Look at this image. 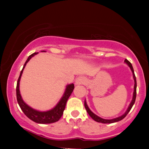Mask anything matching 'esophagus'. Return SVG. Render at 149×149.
I'll return each instance as SVG.
<instances>
[{
    "label": "esophagus",
    "mask_w": 149,
    "mask_h": 149,
    "mask_svg": "<svg viewBox=\"0 0 149 149\" xmlns=\"http://www.w3.org/2000/svg\"><path fill=\"white\" fill-rule=\"evenodd\" d=\"M85 79L83 77H79L76 79V82H75V84L76 85H81L83 84V83H85Z\"/></svg>",
    "instance_id": "esophagus-1"
}]
</instances>
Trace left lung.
Masks as SVG:
<instances>
[{
    "instance_id": "left-lung-1",
    "label": "left lung",
    "mask_w": 149,
    "mask_h": 149,
    "mask_svg": "<svg viewBox=\"0 0 149 149\" xmlns=\"http://www.w3.org/2000/svg\"><path fill=\"white\" fill-rule=\"evenodd\" d=\"M125 63L127 64V66L130 67V69H131L132 72V74H133V78H134V93H133V97H132V100L131 101V102H130L129 107H128L127 111L125 112V113L123 114V115H122L121 116H120V117H118L117 118H115V119H102V118L98 117V116L95 115L93 113L92 111H91L90 109H89V108L88 107V106L87 104V102H86V100H85V102H84V105H85V109H86V111L87 112V113L89 114V115L90 116V117L92 118V119L94 120V121L98 122V123H115V122H118L119 121H121L123 119H124L126 117V115H127L128 113L130 111V110L133 107V105L134 104V103H135V100H136V86H137V85H136V77H135V74H134V68L133 67H132V65L131 63H130L129 61L127 60H125Z\"/></svg>"
}]
</instances>
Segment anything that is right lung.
Here are the masks:
<instances>
[{"instance_id":"right-lung-1","label":"right lung","mask_w":149,"mask_h":149,"mask_svg":"<svg viewBox=\"0 0 149 149\" xmlns=\"http://www.w3.org/2000/svg\"><path fill=\"white\" fill-rule=\"evenodd\" d=\"M42 52H45V51H41ZM38 53H34L30 55L28 57L27 60L25 62L23 68L20 72L19 79L17 80V87H16V95H17V100L19 104V107L21 108L22 111L24 112V113L27 116V117L31 119L32 121L35 122L37 123L40 124H47V123H55V122L59 121L63 115V112H64L65 107H66V104L67 102V100L70 96L71 93H72L73 89L74 88V85L73 83L71 84H68L66 85V89L63 94L62 97H61L60 101L58 102V104L55 106V107L51 110L47 111H37L32 109L30 106H28L25 102L22 99V95L20 94L19 91V82L20 79H21V77L23 73L24 69L25 68L26 65L27 63L29 62V60L31 59L32 57H34L35 55H36Z\"/></svg>"}]
</instances>
